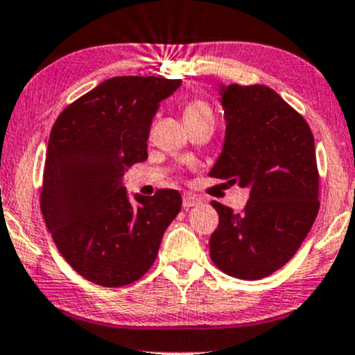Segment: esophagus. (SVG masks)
Segmentation results:
<instances>
[{"mask_svg": "<svg viewBox=\"0 0 355 355\" xmlns=\"http://www.w3.org/2000/svg\"><path fill=\"white\" fill-rule=\"evenodd\" d=\"M198 204H201V199L196 198L194 194H184V198H182V206H184V209L198 206Z\"/></svg>", "mask_w": 355, "mask_h": 355, "instance_id": "obj_1", "label": "esophagus"}]
</instances>
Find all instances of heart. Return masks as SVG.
<instances>
[{
  "label": "heart",
  "mask_w": 355,
  "mask_h": 355,
  "mask_svg": "<svg viewBox=\"0 0 355 355\" xmlns=\"http://www.w3.org/2000/svg\"><path fill=\"white\" fill-rule=\"evenodd\" d=\"M201 116H212L211 107L202 101H191L184 107V119L201 118Z\"/></svg>",
  "instance_id": "b5f03b06"
}]
</instances>
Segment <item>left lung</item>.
Segmentation results:
<instances>
[{"instance_id":"obj_1","label":"left lung","mask_w":355,"mask_h":355,"mask_svg":"<svg viewBox=\"0 0 355 355\" xmlns=\"http://www.w3.org/2000/svg\"><path fill=\"white\" fill-rule=\"evenodd\" d=\"M226 136L209 176L249 189L243 212L212 201L211 259L237 279H262L301 248L319 211L315 146L306 119L268 86L219 85Z\"/></svg>"}]
</instances>
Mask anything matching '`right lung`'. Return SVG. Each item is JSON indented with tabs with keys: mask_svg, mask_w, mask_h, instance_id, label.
I'll return each instance as SVG.
<instances>
[{
	"mask_svg": "<svg viewBox=\"0 0 355 355\" xmlns=\"http://www.w3.org/2000/svg\"><path fill=\"white\" fill-rule=\"evenodd\" d=\"M181 79L116 76L58 116L46 151L41 212L54 244L79 276L104 287L143 277L164 231L181 211V194L159 189L129 199L124 174L148 159L159 103Z\"/></svg>",
	"mask_w": 355,
	"mask_h": 355,
	"instance_id": "1",
	"label": "right lung"
}]
</instances>
